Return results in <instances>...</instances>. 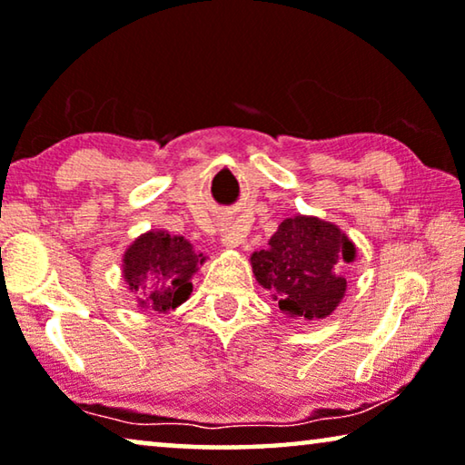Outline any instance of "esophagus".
I'll return each instance as SVG.
<instances>
[{
	"mask_svg": "<svg viewBox=\"0 0 465 465\" xmlns=\"http://www.w3.org/2000/svg\"><path fill=\"white\" fill-rule=\"evenodd\" d=\"M220 241H223V245H226V247H237L242 241H245V231H241L239 226H231V228H226V231H223V234H220Z\"/></svg>",
	"mask_w": 465,
	"mask_h": 465,
	"instance_id": "obj_1",
	"label": "esophagus"
}]
</instances>
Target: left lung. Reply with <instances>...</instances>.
Segmentation results:
<instances>
[{"label":"left lung","instance_id":"obj_1","mask_svg":"<svg viewBox=\"0 0 465 465\" xmlns=\"http://www.w3.org/2000/svg\"><path fill=\"white\" fill-rule=\"evenodd\" d=\"M355 245L337 224L313 216L282 220L268 249L252 255L255 281L272 292L282 313L295 320H322L345 297V263Z\"/></svg>","mask_w":465,"mask_h":465}]
</instances>
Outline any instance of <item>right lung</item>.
Wrapping results in <instances>:
<instances>
[{"instance_id":"add662e5","label":"right lung","mask_w":465,"mask_h":465,"mask_svg":"<svg viewBox=\"0 0 465 465\" xmlns=\"http://www.w3.org/2000/svg\"><path fill=\"white\" fill-rule=\"evenodd\" d=\"M184 237L166 231H149L133 241L123 257V274L139 307L166 313L184 303L191 295V276L203 263Z\"/></svg>"}]
</instances>
